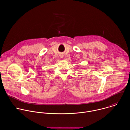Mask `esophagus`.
I'll list each match as a JSON object with an SVG mask.
<instances>
[{
    "mask_svg": "<svg viewBox=\"0 0 130 130\" xmlns=\"http://www.w3.org/2000/svg\"><path fill=\"white\" fill-rule=\"evenodd\" d=\"M60 57H61V58H64V55H63V54H61V55H60Z\"/></svg>",
    "mask_w": 130,
    "mask_h": 130,
    "instance_id": "34e87169",
    "label": "esophagus"
}]
</instances>
